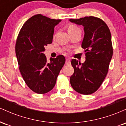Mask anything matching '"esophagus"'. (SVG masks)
Segmentation results:
<instances>
[{
	"label": "esophagus",
	"mask_w": 126,
	"mask_h": 126,
	"mask_svg": "<svg viewBox=\"0 0 126 126\" xmlns=\"http://www.w3.org/2000/svg\"><path fill=\"white\" fill-rule=\"evenodd\" d=\"M66 64L67 65H70L71 64V62H70V60L69 59H67L66 60Z\"/></svg>",
	"instance_id": "1"
}]
</instances>
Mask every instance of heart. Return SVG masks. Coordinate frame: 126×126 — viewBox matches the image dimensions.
Masks as SVG:
<instances>
[{"instance_id":"heart-1","label":"heart","mask_w":126,"mask_h":126,"mask_svg":"<svg viewBox=\"0 0 126 126\" xmlns=\"http://www.w3.org/2000/svg\"><path fill=\"white\" fill-rule=\"evenodd\" d=\"M78 27H76V26L75 25H70V27H69V29H68V31H72V30H75L78 29Z\"/></svg>"}]
</instances>
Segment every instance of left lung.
Listing matches in <instances>:
<instances>
[{"label":"left lung","instance_id":"obj_1","mask_svg":"<svg viewBox=\"0 0 126 126\" xmlns=\"http://www.w3.org/2000/svg\"><path fill=\"white\" fill-rule=\"evenodd\" d=\"M69 21L83 26L84 37L81 47L86 56L83 63L72 59L74 73L70 78V84L78 93L91 94L97 91L108 73L113 53L110 31L104 22L94 16Z\"/></svg>","mask_w":126,"mask_h":126}]
</instances>
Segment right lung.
<instances>
[{"label": "right lung", "mask_w": 126, "mask_h": 126, "mask_svg": "<svg viewBox=\"0 0 126 126\" xmlns=\"http://www.w3.org/2000/svg\"><path fill=\"white\" fill-rule=\"evenodd\" d=\"M61 21L34 15L22 26L17 38L15 51L20 72L28 87L39 94L54 88L65 63L62 55L51 57L48 62L44 53L45 47L53 41L54 27Z\"/></svg>", "instance_id": "1"}]
</instances>
